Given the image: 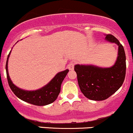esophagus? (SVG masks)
<instances>
[{"instance_id":"esophagus-1","label":"esophagus","mask_w":133,"mask_h":133,"mask_svg":"<svg viewBox=\"0 0 133 133\" xmlns=\"http://www.w3.org/2000/svg\"><path fill=\"white\" fill-rule=\"evenodd\" d=\"M74 65H75V63L74 62L70 63L69 65H68V69L70 70H74Z\"/></svg>"}]
</instances>
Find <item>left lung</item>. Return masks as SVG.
Segmentation results:
<instances>
[{"instance_id":"obj_1","label":"left lung","mask_w":133,"mask_h":133,"mask_svg":"<svg viewBox=\"0 0 133 133\" xmlns=\"http://www.w3.org/2000/svg\"><path fill=\"white\" fill-rule=\"evenodd\" d=\"M106 40L118 46L117 61L113 66L101 68L83 65L74 66L81 91L90 100L107 99L121 87L125 79L126 57L124 47L111 35H106Z\"/></svg>"}]
</instances>
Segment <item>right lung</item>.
Segmentation results:
<instances>
[{"instance_id": "obj_1", "label": "right lung", "mask_w": 133, "mask_h": 133, "mask_svg": "<svg viewBox=\"0 0 133 133\" xmlns=\"http://www.w3.org/2000/svg\"><path fill=\"white\" fill-rule=\"evenodd\" d=\"M10 53L11 51L7 58L5 70L8 84L15 95L20 99L36 106H45L54 102L61 91V83L69 70L66 69L63 72L57 73L46 85L39 90L35 91H27L22 90L16 87L9 77L8 70V63Z\"/></svg>"}]
</instances>
